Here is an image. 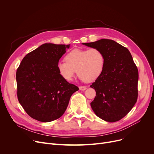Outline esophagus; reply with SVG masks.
<instances>
[{"label":"esophagus","instance_id":"1","mask_svg":"<svg viewBox=\"0 0 154 154\" xmlns=\"http://www.w3.org/2000/svg\"><path fill=\"white\" fill-rule=\"evenodd\" d=\"M86 87H85V86H80V87H79V89L80 90V91H85V90H86Z\"/></svg>","mask_w":154,"mask_h":154}]
</instances>
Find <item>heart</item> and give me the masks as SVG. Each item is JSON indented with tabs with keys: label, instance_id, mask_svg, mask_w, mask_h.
I'll return each instance as SVG.
<instances>
[{
	"label": "heart",
	"instance_id": "heart-1",
	"mask_svg": "<svg viewBox=\"0 0 154 154\" xmlns=\"http://www.w3.org/2000/svg\"><path fill=\"white\" fill-rule=\"evenodd\" d=\"M65 59L66 61H60L57 65L60 76L67 81H72L77 70L78 75L87 83L99 77L106 62L103 52L97 48H75Z\"/></svg>",
	"mask_w": 154,
	"mask_h": 154
}]
</instances>
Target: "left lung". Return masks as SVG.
<instances>
[{
  "instance_id": "1",
  "label": "left lung",
  "mask_w": 154,
  "mask_h": 154,
  "mask_svg": "<svg viewBox=\"0 0 154 154\" xmlns=\"http://www.w3.org/2000/svg\"><path fill=\"white\" fill-rule=\"evenodd\" d=\"M82 44L99 48L106 60L102 74L91 85L96 92L91 103L93 111L106 122L122 119L132 110L138 97L139 72L131 52L110 39Z\"/></svg>"
}]
</instances>
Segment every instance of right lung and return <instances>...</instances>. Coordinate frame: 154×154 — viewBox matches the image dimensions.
<instances>
[{
	"label": "right lung",
	"mask_w": 154,
	"mask_h": 154,
	"mask_svg": "<svg viewBox=\"0 0 154 154\" xmlns=\"http://www.w3.org/2000/svg\"><path fill=\"white\" fill-rule=\"evenodd\" d=\"M69 45L44 44L27 54L16 72L17 97L27 114L48 122L60 118L79 87L63 79L57 65Z\"/></svg>",
	"instance_id": "1"
}]
</instances>
